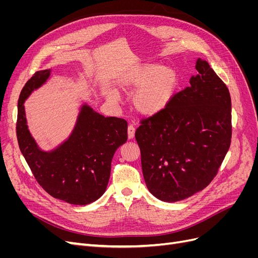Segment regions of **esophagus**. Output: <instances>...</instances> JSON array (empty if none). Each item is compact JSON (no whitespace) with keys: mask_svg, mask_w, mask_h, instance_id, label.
<instances>
[{"mask_svg":"<svg viewBox=\"0 0 258 258\" xmlns=\"http://www.w3.org/2000/svg\"><path fill=\"white\" fill-rule=\"evenodd\" d=\"M136 134V128L132 126V124H129L128 126V138L129 139H134Z\"/></svg>","mask_w":258,"mask_h":258,"instance_id":"34e87169","label":"esophagus"}]
</instances>
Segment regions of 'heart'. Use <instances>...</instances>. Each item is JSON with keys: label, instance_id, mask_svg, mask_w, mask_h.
Segmentation results:
<instances>
[{"label": "heart", "instance_id": "b5f03b06", "mask_svg": "<svg viewBox=\"0 0 258 258\" xmlns=\"http://www.w3.org/2000/svg\"><path fill=\"white\" fill-rule=\"evenodd\" d=\"M179 74L173 67L160 63H144L138 67L123 82L124 90L136 91L134 105L144 116H154L162 112L176 96Z\"/></svg>", "mask_w": 258, "mask_h": 258}]
</instances>
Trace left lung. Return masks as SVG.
Listing matches in <instances>:
<instances>
[{"label":"left lung","mask_w":258,"mask_h":258,"mask_svg":"<svg viewBox=\"0 0 258 258\" xmlns=\"http://www.w3.org/2000/svg\"><path fill=\"white\" fill-rule=\"evenodd\" d=\"M196 70L189 87L136 131L146 186L161 201L184 200L206 188L230 146L229 90L206 60L198 58Z\"/></svg>","instance_id":"8db88e82"}]
</instances>
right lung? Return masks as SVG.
Wrapping results in <instances>:
<instances>
[{
  "mask_svg": "<svg viewBox=\"0 0 258 258\" xmlns=\"http://www.w3.org/2000/svg\"><path fill=\"white\" fill-rule=\"evenodd\" d=\"M50 74L51 69L36 72L21 90L16 126L19 148L36 181L50 196L86 206L104 194L113 156L128 139V123L104 117L83 103L69 138L53 150H41L28 129L25 102Z\"/></svg>",
  "mask_w": 258,
  "mask_h": 258,
  "instance_id": "1",
  "label": "right lung"
}]
</instances>
